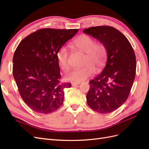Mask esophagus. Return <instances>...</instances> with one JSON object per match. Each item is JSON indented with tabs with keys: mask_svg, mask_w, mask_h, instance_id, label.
<instances>
[{
	"mask_svg": "<svg viewBox=\"0 0 149 149\" xmlns=\"http://www.w3.org/2000/svg\"><path fill=\"white\" fill-rule=\"evenodd\" d=\"M78 84H79V83H73L71 84L72 86H77Z\"/></svg>",
	"mask_w": 149,
	"mask_h": 149,
	"instance_id": "1",
	"label": "esophagus"
}]
</instances>
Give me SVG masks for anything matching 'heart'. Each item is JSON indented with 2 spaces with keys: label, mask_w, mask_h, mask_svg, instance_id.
<instances>
[{
  "label": "heart",
  "mask_w": 149,
  "mask_h": 149,
  "mask_svg": "<svg viewBox=\"0 0 149 149\" xmlns=\"http://www.w3.org/2000/svg\"><path fill=\"white\" fill-rule=\"evenodd\" d=\"M71 47L78 51L85 53L83 68L73 70L67 73L66 80L73 82L84 81L94 73V69L100 71L104 66L107 60V49L104 44L96 43L95 40L87 35H81L74 40ZM70 53L65 46H62L56 53L57 61L63 70H68L70 68Z\"/></svg>",
  "instance_id": "heart-1"
}]
</instances>
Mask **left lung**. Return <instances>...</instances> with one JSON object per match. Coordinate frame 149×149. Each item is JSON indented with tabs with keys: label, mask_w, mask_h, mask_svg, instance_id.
Returning a JSON list of instances; mask_svg holds the SVG:
<instances>
[{
	"label": "left lung",
	"mask_w": 149,
	"mask_h": 149,
	"mask_svg": "<svg viewBox=\"0 0 149 149\" xmlns=\"http://www.w3.org/2000/svg\"><path fill=\"white\" fill-rule=\"evenodd\" d=\"M83 32L100 40L107 53L106 65L102 73L89 81L87 103L99 113H110L129 97L136 76V55L127 38L114 27L92 26Z\"/></svg>",
	"instance_id": "1"
}]
</instances>
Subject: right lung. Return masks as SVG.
I'll return each mask as SVG.
<instances>
[{"label": "right lung", "instance_id": "1", "mask_svg": "<svg viewBox=\"0 0 149 149\" xmlns=\"http://www.w3.org/2000/svg\"><path fill=\"white\" fill-rule=\"evenodd\" d=\"M78 29H42L22 40L13 57V76L20 95L31 110L49 114L63 102L64 89L70 83H61L56 53L77 33Z\"/></svg>", "mask_w": 149, "mask_h": 149}]
</instances>
